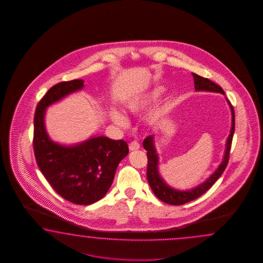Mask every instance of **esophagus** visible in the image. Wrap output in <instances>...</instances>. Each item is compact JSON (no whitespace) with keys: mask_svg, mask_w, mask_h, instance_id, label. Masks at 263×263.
Listing matches in <instances>:
<instances>
[{"mask_svg":"<svg viewBox=\"0 0 263 263\" xmlns=\"http://www.w3.org/2000/svg\"><path fill=\"white\" fill-rule=\"evenodd\" d=\"M129 148L130 151H137V149H139V143H138L137 141H133V142H130L129 145Z\"/></svg>","mask_w":263,"mask_h":263,"instance_id":"1","label":"esophagus"}]
</instances>
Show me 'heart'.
I'll return each instance as SVG.
<instances>
[{
	"label": "heart",
	"mask_w": 263,
	"mask_h": 263,
	"mask_svg": "<svg viewBox=\"0 0 263 263\" xmlns=\"http://www.w3.org/2000/svg\"><path fill=\"white\" fill-rule=\"evenodd\" d=\"M163 90L164 89L162 87H155L147 92L134 96L133 98H130L129 101H126L125 107L129 112L133 114L141 112L153 101H156L157 99L162 95ZM165 112H166L165 107H159L154 109L148 116V121L152 124L157 123L159 120H161L164 117ZM111 118L114 123L119 127H125L128 124V120L126 117H124L121 112L116 110H114L111 112Z\"/></svg>",
	"instance_id": "1"
}]
</instances>
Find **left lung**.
I'll use <instances>...</instances> for the list:
<instances>
[{
    "mask_svg": "<svg viewBox=\"0 0 263 263\" xmlns=\"http://www.w3.org/2000/svg\"><path fill=\"white\" fill-rule=\"evenodd\" d=\"M193 77H194L196 91L216 92V93H221L224 95V92L222 89V87L219 86L218 84H214L209 79L201 77L196 73H193ZM228 103H229L230 110H231L232 123H231L230 134H229L228 140H227V144H226V151H224L223 161L219 165L218 168L216 169V171L213 173V175L207 180H205L203 183L196 186L191 190H176L174 188H171L169 185L166 184V182L162 179L161 175L159 173V166H158L159 165V156L157 154V151L154 146V136L149 135L144 140L143 146L145 151H147V153H146V155H147L146 178H147V181H148L153 193L160 200L170 204V205H182L187 202L193 201L196 198H198L199 196H201L203 194H205L215 183V181L221 177V175L223 174L224 169L228 165V162H229V152H230V147L232 144V138H233L235 129L234 109L229 101H228Z\"/></svg>",
    "mask_w": 263,
    "mask_h": 263,
    "instance_id": "left-lung-1",
    "label": "left lung"
}]
</instances>
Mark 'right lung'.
I'll list each match as a JSON object with an SVG mask.
<instances>
[{
    "mask_svg": "<svg viewBox=\"0 0 263 263\" xmlns=\"http://www.w3.org/2000/svg\"><path fill=\"white\" fill-rule=\"evenodd\" d=\"M83 87V80H72L53 85L45 94L34 112L33 145L36 163L53 190L67 201L90 205L106 195L129 146L123 140L105 136L74 145L50 139L45 128L46 108Z\"/></svg>",
    "mask_w": 263,
    "mask_h": 263,
    "instance_id": "add662e5",
    "label": "right lung"
}]
</instances>
